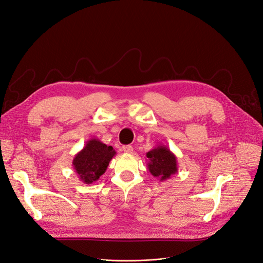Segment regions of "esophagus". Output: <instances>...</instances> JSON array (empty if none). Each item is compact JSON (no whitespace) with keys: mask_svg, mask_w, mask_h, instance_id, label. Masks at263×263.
<instances>
[{"mask_svg":"<svg viewBox=\"0 0 263 263\" xmlns=\"http://www.w3.org/2000/svg\"><path fill=\"white\" fill-rule=\"evenodd\" d=\"M123 151H124L125 153L130 154V153H132V152H133V147H132V146H130V145H128V146H124V147H123Z\"/></svg>","mask_w":263,"mask_h":263,"instance_id":"34e87169","label":"esophagus"}]
</instances>
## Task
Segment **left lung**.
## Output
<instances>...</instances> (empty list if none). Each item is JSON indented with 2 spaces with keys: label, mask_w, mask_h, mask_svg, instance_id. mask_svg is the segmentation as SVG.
<instances>
[{
  "label": "left lung",
  "mask_w": 263,
  "mask_h": 263,
  "mask_svg": "<svg viewBox=\"0 0 263 263\" xmlns=\"http://www.w3.org/2000/svg\"><path fill=\"white\" fill-rule=\"evenodd\" d=\"M149 172L160 181L171 178L177 173V159L173 152L164 145H158L147 153Z\"/></svg>",
  "instance_id": "8db88e82"
}]
</instances>
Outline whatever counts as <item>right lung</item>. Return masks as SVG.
Returning <instances> with one entry per match:
<instances>
[{
	"label": "right lung",
	"instance_id": "1",
	"mask_svg": "<svg viewBox=\"0 0 263 263\" xmlns=\"http://www.w3.org/2000/svg\"><path fill=\"white\" fill-rule=\"evenodd\" d=\"M115 154L116 152L111 146H107L99 138L93 137L76 154L72 165L80 180L90 184L99 180L106 172L109 162Z\"/></svg>",
	"mask_w": 263,
	"mask_h": 263
}]
</instances>
